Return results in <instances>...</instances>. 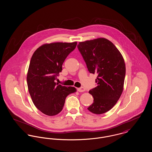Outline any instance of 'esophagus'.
Returning a JSON list of instances; mask_svg holds the SVG:
<instances>
[{
  "label": "esophagus",
  "mask_w": 152,
  "mask_h": 152,
  "mask_svg": "<svg viewBox=\"0 0 152 152\" xmlns=\"http://www.w3.org/2000/svg\"><path fill=\"white\" fill-rule=\"evenodd\" d=\"M77 91H79V92H84V91H86V89H85V88H84V87H80V88H77Z\"/></svg>",
  "instance_id": "obj_1"
}]
</instances>
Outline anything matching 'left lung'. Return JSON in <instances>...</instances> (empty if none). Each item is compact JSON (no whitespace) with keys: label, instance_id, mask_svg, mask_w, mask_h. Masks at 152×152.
Returning <instances> with one entry per match:
<instances>
[{"label":"left lung","instance_id":"left-lung-1","mask_svg":"<svg viewBox=\"0 0 152 152\" xmlns=\"http://www.w3.org/2000/svg\"><path fill=\"white\" fill-rule=\"evenodd\" d=\"M77 48L91 73L98 74L97 86L89 91L93 104L88 110L96 115L110 110L123 91L126 75L124 58L116 46L105 38L79 42Z\"/></svg>","mask_w":152,"mask_h":152}]
</instances>
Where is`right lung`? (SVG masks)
<instances>
[{
	"instance_id": "add662e5",
	"label": "right lung",
	"mask_w": 152,
	"mask_h": 152,
	"mask_svg": "<svg viewBox=\"0 0 152 152\" xmlns=\"http://www.w3.org/2000/svg\"><path fill=\"white\" fill-rule=\"evenodd\" d=\"M76 45V42L45 44L32 55L26 77L28 91L35 106L47 116L58 114L66 96L76 91L73 87L55 82L65 59Z\"/></svg>"
}]
</instances>
